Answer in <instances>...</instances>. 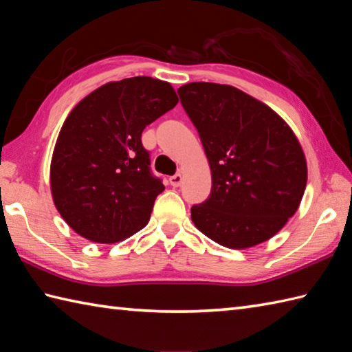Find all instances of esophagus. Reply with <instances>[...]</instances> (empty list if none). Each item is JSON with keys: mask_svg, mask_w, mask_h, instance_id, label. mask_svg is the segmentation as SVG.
<instances>
[{"mask_svg": "<svg viewBox=\"0 0 352 352\" xmlns=\"http://www.w3.org/2000/svg\"><path fill=\"white\" fill-rule=\"evenodd\" d=\"M182 179H184L182 175H179V173L175 175V176H171V177H170V185H171V186H179V185L182 184Z\"/></svg>", "mask_w": 352, "mask_h": 352, "instance_id": "1", "label": "esophagus"}]
</instances>
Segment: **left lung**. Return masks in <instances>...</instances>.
I'll return each instance as SVG.
<instances>
[{"mask_svg":"<svg viewBox=\"0 0 352 352\" xmlns=\"http://www.w3.org/2000/svg\"><path fill=\"white\" fill-rule=\"evenodd\" d=\"M177 93L212 176L209 197L191 208L194 226L228 248L268 241L296 212L306 190L298 138L268 105L232 85L190 82Z\"/></svg>","mask_w":352,"mask_h":352,"instance_id":"8db88e82","label":"left lung"}]
</instances>
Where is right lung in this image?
Segmentation results:
<instances>
[{
	"label": "right lung",
	"mask_w": 352,
	"mask_h": 352,
	"mask_svg": "<svg viewBox=\"0 0 352 352\" xmlns=\"http://www.w3.org/2000/svg\"><path fill=\"white\" fill-rule=\"evenodd\" d=\"M176 104L170 82L134 76L100 85L69 113L50 181L54 205L78 235L114 244L149 223L164 185L151 173L142 132Z\"/></svg>",
	"instance_id": "obj_1"
}]
</instances>
